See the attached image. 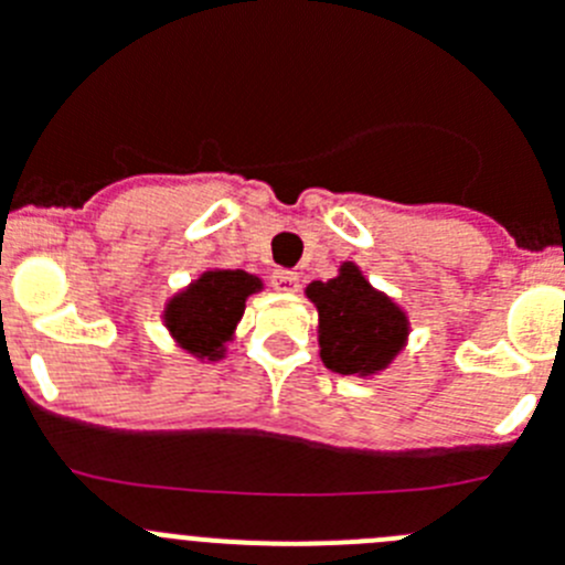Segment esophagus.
<instances>
[{
    "instance_id": "esophagus-1",
    "label": "esophagus",
    "mask_w": 565,
    "mask_h": 565,
    "mask_svg": "<svg viewBox=\"0 0 565 565\" xmlns=\"http://www.w3.org/2000/svg\"><path fill=\"white\" fill-rule=\"evenodd\" d=\"M271 282H274V288H277V291L291 294V291H297V288H299V274L291 271V268H274Z\"/></svg>"
}]
</instances>
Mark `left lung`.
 <instances>
[{"mask_svg": "<svg viewBox=\"0 0 565 565\" xmlns=\"http://www.w3.org/2000/svg\"><path fill=\"white\" fill-rule=\"evenodd\" d=\"M305 297L319 313V355L339 375L372 377L403 353L412 324L408 313L377 291L353 260H344L328 282L313 279Z\"/></svg>", "mask_w": 565, "mask_h": 565, "instance_id": "8db88e82", "label": "left lung"}]
</instances>
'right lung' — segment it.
Masks as SVG:
<instances>
[{
    "label": "right lung",
    "mask_w": 565,
    "mask_h": 565,
    "mask_svg": "<svg viewBox=\"0 0 565 565\" xmlns=\"http://www.w3.org/2000/svg\"><path fill=\"white\" fill-rule=\"evenodd\" d=\"M263 291V279L243 268H206L168 297L162 322L170 339L199 361H221L235 339L246 299Z\"/></svg>",
    "instance_id": "add662e5"
}]
</instances>
